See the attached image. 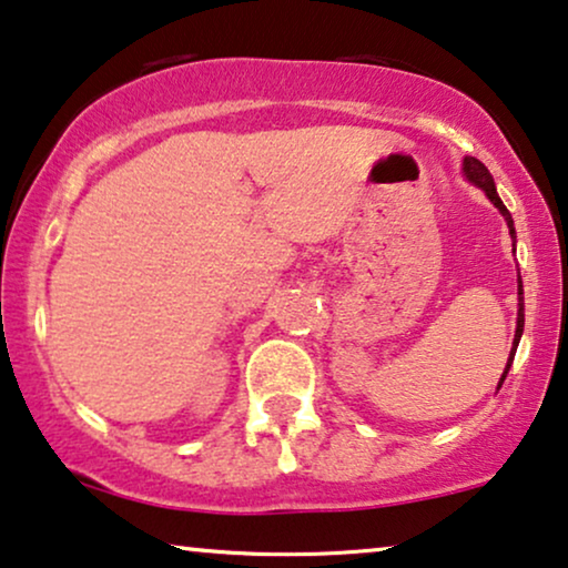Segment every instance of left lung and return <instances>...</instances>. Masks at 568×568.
<instances>
[{"instance_id": "8db88e82", "label": "left lung", "mask_w": 568, "mask_h": 568, "mask_svg": "<svg viewBox=\"0 0 568 568\" xmlns=\"http://www.w3.org/2000/svg\"><path fill=\"white\" fill-rule=\"evenodd\" d=\"M463 176H465L467 181H470V184H475L478 189H483V192H486L488 200L494 202V205L498 207V213L504 215L506 225H509V236H511V241H517V231H514V221H511L509 210H506V205L501 202V196H498L496 184H494V176H490V171L486 169V165H483V163L478 161V158L465 155V161H463ZM511 246H514V244H511ZM517 301H519V304H517V329H514V343H511L509 361H506V368H504V374H501V382H498L496 389H501L506 374H509V368H511L514 353H517V345H519V339H521V332H525V288H521V275H517Z\"/></svg>"}]
</instances>
